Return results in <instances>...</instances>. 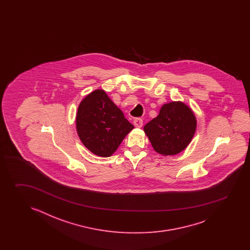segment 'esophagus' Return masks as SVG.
<instances>
[{
    "label": "esophagus",
    "instance_id": "1",
    "mask_svg": "<svg viewBox=\"0 0 250 250\" xmlns=\"http://www.w3.org/2000/svg\"><path fill=\"white\" fill-rule=\"evenodd\" d=\"M134 125L136 127H141L143 126V120L140 119V118H137L134 120Z\"/></svg>",
    "mask_w": 250,
    "mask_h": 250
}]
</instances>
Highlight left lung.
<instances>
[{
    "mask_svg": "<svg viewBox=\"0 0 250 250\" xmlns=\"http://www.w3.org/2000/svg\"><path fill=\"white\" fill-rule=\"evenodd\" d=\"M196 127L191 109L181 102H171L162 106L159 115L145 125L144 131L157 153L173 155L190 143Z\"/></svg>",
    "mask_w": 250,
    "mask_h": 250,
    "instance_id": "left-lung-1",
    "label": "left lung"
}]
</instances>
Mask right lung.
I'll list each match as a JSON object with an SVG mask.
<instances>
[{"instance_id": "1", "label": "right lung", "mask_w": 250, "mask_h": 250, "mask_svg": "<svg viewBox=\"0 0 250 250\" xmlns=\"http://www.w3.org/2000/svg\"><path fill=\"white\" fill-rule=\"evenodd\" d=\"M76 126L83 145L102 157L111 156L134 127L101 89L92 92L80 103Z\"/></svg>"}]
</instances>
